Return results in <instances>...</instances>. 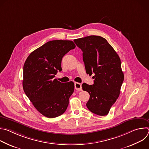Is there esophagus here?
Listing matches in <instances>:
<instances>
[{
    "label": "esophagus",
    "instance_id": "esophagus-1",
    "mask_svg": "<svg viewBox=\"0 0 149 149\" xmlns=\"http://www.w3.org/2000/svg\"><path fill=\"white\" fill-rule=\"evenodd\" d=\"M74 86H75V89L76 90H77V91H81L82 90L81 84L78 83V82H75Z\"/></svg>",
    "mask_w": 149,
    "mask_h": 149
}]
</instances>
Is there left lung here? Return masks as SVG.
Instances as JSON below:
<instances>
[{
	"instance_id": "1",
	"label": "left lung",
	"mask_w": 149,
	"mask_h": 149,
	"mask_svg": "<svg viewBox=\"0 0 149 149\" xmlns=\"http://www.w3.org/2000/svg\"><path fill=\"white\" fill-rule=\"evenodd\" d=\"M74 41L82 51L87 74H94L93 86L82 85V90L90 95L87 107L97 115H107L119 97L124 81L120 57L101 36L91 35Z\"/></svg>"
}]
</instances>
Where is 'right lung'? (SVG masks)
Returning <instances> with one entry per match:
<instances>
[{"label": "right lung", "mask_w": 149, "mask_h": 149, "mask_svg": "<svg viewBox=\"0 0 149 149\" xmlns=\"http://www.w3.org/2000/svg\"><path fill=\"white\" fill-rule=\"evenodd\" d=\"M75 48L72 40L49 41L31 52L24 63V92L35 109L48 118L64 113L74 93L73 82L62 83L54 78L62 71L63 56Z\"/></svg>", "instance_id": "right-lung-1"}]
</instances>
